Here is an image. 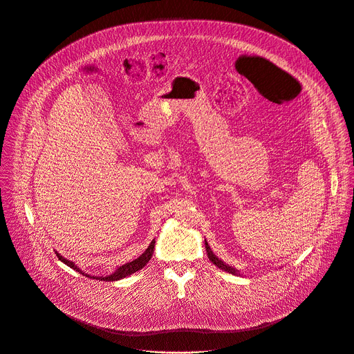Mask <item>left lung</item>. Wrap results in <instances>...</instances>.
Masks as SVG:
<instances>
[{"instance_id": "8db88e82", "label": "left lung", "mask_w": 354, "mask_h": 354, "mask_svg": "<svg viewBox=\"0 0 354 354\" xmlns=\"http://www.w3.org/2000/svg\"><path fill=\"white\" fill-rule=\"evenodd\" d=\"M204 243H205V250H207V256H208V259H209V261L214 264V266H216L218 268H221V270H223V271H226V272H229V274H233V275H239V272H238V270H234L233 267H229L227 264H225L222 260H219L214 253H212V250L209 249V246H208V243H207V241H204Z\"/></svg>"}]
</instances>
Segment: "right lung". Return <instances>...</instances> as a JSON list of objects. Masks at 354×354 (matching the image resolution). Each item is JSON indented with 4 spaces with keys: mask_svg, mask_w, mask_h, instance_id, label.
<instances>
[{
    "mask_svg": "<svg viewBox=\"0 0 354 354\" xmlns=\"http://www.w3.org/2000/svg\"><path fill=\"white\" fill-rule=\"evenodd\" d=\"M154 245H156V241H153V242L150 243V246L146 249V252H145L139 259H136V260H133V261H131V263L124 264L122 267L118 268L113 274L106 275V277H94V275L84 274V272H82V270H79V268H77V266H75V263H72V261L66 260L65 257H62V256H61L59 253H57V252H55V254H57L58 260H61L64 264H66V266H68V267H71L72 270H76L77 272H80V274H83V275H86V277H88V278L98 279V281H120V279L127 278L128 275L135 274L136 271L142 270V268H143V267L150 261V259H151V256H153V253H154Z\"/></svg>",
    "mask_w": 354,
    "mask_h": 354,
    "instance_id": "add662e5",
    "label": "right lung"
}]
</instances>
